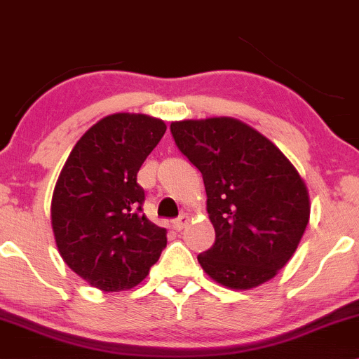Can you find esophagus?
Masks as SVG:
<instances>
[{"label": "esophagus", "mask_w": 359, "mask_h": 359, "mask_svg": "<svg viewBox=\"0 0 359 359\" xmlns=\"http://www.w3.org/2000/svg\"><path fill=\"white\" fill-rule=\"evenodd\" d=\"M189 221H191V216H189L187 212L180 214V216L177 217V219L174 221V228L177 229V231H182V229L185 228V226L189 224Z\"/></svg>", "instance_id": "1"}]
</instances>
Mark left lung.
I'll return each instance as SVG.
<instances>
[{
    "label": "left lung",
    "instance_id": "8db88e82",
    "mask_svg": "<svg viewBox=\"0 0 359 359\" xmlns=\"http://www.w3.org/2000/svg\"><path fill=\"white\" fill-rule=\"evenodd\" d=\"M175 145L203 174L216 241L201 253L214 282L248 290L269 282L297 250L311 216L304 179L259 131L221 116L170 125Z\"/></svg>",
    "mask_w": 359,
    "mask_h": 359
}]
</instances>
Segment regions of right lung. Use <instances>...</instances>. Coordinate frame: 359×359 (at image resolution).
<instances>
[{
    "label": "right lung",
    "mask_w": 359,
    "mask_h": 359,
    "mask_svg": "<svg viewBox=\"0 0 359 359\" xmlns=\"http://www.w3.org/2000/svg\"><path fill=\"white\" fill-rule=\"evenodd\" d=\"M167 125L114 113L82 135L53 189L50 219L62 259L102 292L137 287L167 246V229L142 212L137 174Z\"/></svg>",
    "instance_id": "obj_1"
}]
</instances>
